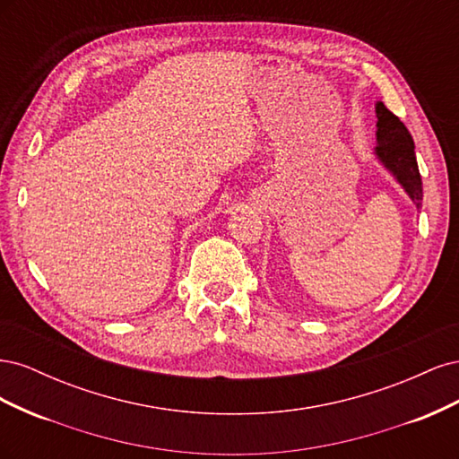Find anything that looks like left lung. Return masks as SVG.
I'll use <instances>...</instances> for the list:
<instances>
[{"mask_svg": "<svg viewBox=\"0 0 459 459\" xmlns=\"http://www.w3.org/2000/svg\"><path fill=\"white\" fill-rule=\"evenodd\" d=\"M375 115H377V134H375L377 135V147H375V155L383 162L385 169L396 178V182L404 187L413 204L420 208L423 201V184L418 159H415L411 134L404 126V122L393 115L383 101H377V105H375Z\"/></svg>", "mask_w": 459, "mask_h": 459, "instance_id": "8db88e82", "label": "left lung"}]
</instances>
